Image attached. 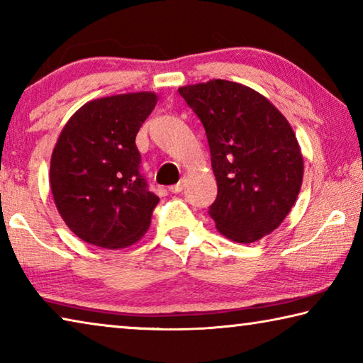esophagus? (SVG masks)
Returning <instances> with one entry per match:
<instances>
[{
	"label": "esophagus",
	"instance_id": "1",
	"mask_svg": "<svg viewBox=\"0 0 363 363\" xmlns=\"http://www.w3.org/2000/svg\"><path fill=\"white\" fill-rule=\"evenodd\" d=\"M184 186H186V184H184V181L177 182V184H174V186H171V187H169V192H173V194H179V192H182V190H184Z\"/></svg>",
	"mask_w": 363,
	"mask_h": 363
}]
</instances>
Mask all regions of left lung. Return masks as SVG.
Listing matches in <instances>:
<instances>
[{"label": "left lung", "mask_w": 363, "mask_h": 363, "mask_svg": "<svg viewBox=\"0 0 363 363\" xmlns=\"http://www.w3.org/2000/svg\"><path fill=\"white\" fill-rule=\"evenodd\" d=\"M177 91L206 131L218 182L208 214L216 229L237 243L269 235L303 186L304 160L291 125L267 97L240 83L210 79Z\"/></svg>", "instance_id": "1"}]
</instances>
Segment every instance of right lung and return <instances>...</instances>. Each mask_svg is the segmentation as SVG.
Here are the masks:
<instances>
[{
	"mask_svg": "<svg viewBox=\"0 0 363 363\" xmlns=\"http://www.w3.org/2000/svg\"><path fill=\"white\" fill-rule=\"evenodd\" d=\"M157 101L152 91L89 101L60 131L49 182L60 218L83 242L120 250L149 230L160 199L139 174L136 134Z\"/></svg>",
	"mask_w": 363,
	"mask_h": 363,
	"instance_id": "right-lung-1",
	"label": "right lung"
}]
</instances>
